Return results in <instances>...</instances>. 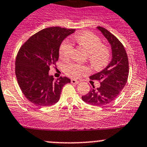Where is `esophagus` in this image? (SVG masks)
Wrapping results in <instances>:
<instances>
[{
  "mask_svg": "<svg viewBox=\"0 0 147 147\" xmlns=\"http://www.w3.org/2000/svg\"><path fill=\"white\" fill-rule=\"evenodd\" d=\"M71 83H72V84H78V83H79V81H78V80H74V79H72V80H71Z\"/></svg>",
  "mask_w": 147,
  "mask_h": 147,
  "instance_id": "esophagus-1",
  "label": "esophagus"
}]
</instances>
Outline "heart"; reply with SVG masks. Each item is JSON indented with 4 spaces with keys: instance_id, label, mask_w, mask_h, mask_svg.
Instances as JSON below:
<instances>
[{
    "instance_id": "heart-1",
    "label": "heart",
    "mask_w": 147,
    "mask_h": 147,
    "mask_svg": "<svg viewBox=\"0 0 147 147\" xmlns=\"http://www.w3.org/2000/svg\"><path fill=\"white\" fill-rule=\"evenodd\" d=\"M75 38L79 45L88 51V59L92 67L96 69H101L107 65L111 58L110 49L107 46L101 44L99 37L92 32H83ZM72 49L73 46L69 40L63 41L59 49L61 58L63 59L68 58L72 53ZM64 71L69 76L78 78L82 74L88 73L89 70L86 66L70 63L65 66Z\"/></svg>"
}]
</instances>
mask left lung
Returning <instances> with one entry per match:
<instances>
[{"mask_svg":"<svg viewBox=\"0 0 147 147\" xmlns=\"http://www.w3.org/2000/svg\"><path fill=\"white\" fill-rule=\"evenodd\" d=\"M107 38L112 49V60L109 65L101 72L90 76L91 80L100 82V86L94 85L89 93L82 98L89 104L96 106H106L115 99L127 82L129 63L126 51L123 44L106 29L98 27Z\"/></svg>","mask_w":147,"mask_h":147,"instance_id":"1","label":"left lung"}]
</instances>
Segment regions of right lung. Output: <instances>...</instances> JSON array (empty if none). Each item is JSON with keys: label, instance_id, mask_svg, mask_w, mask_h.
I'll list each match as a JSON object with an SVG mask.
<instances>
[{"label": "right lung", "instance_id": "add662e5", "mask_svg": "<svg viewBox=\"0 0 147 147\" xmlns=\"http://www.w3.org/2000/svg\"><path fill=\"white\" fill-rule=\"evenodd\" d=\"M75 31L58 27L46 28L31 36L20 49L15 75L23 94L34 104H55L59 101L63 86L70 82L66 77L55 80L49 71L58 61L62 41Z\"/></svg>", "mask_w": 147, "mask_h": 147}]
</instances>
